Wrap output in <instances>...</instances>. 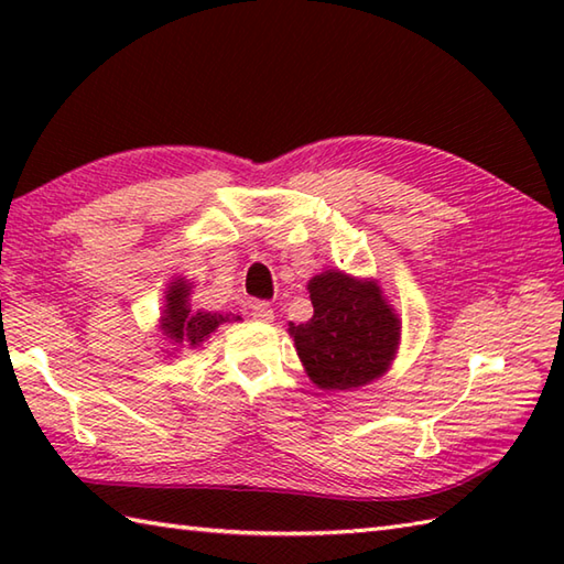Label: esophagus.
Wrapping results in <instances>:
<instances>
[{
  "label": "esophagus",
  "instance_id": "34e87169",
  "mask_svg": "<svg viewBox=\"0 0 564 564\" xmlns=\"http://www.w3.org/2000/svg\"><path fill=\"white\" fill-rule=\"evenodd\" d=\"M249 313L254 319H261V322H271L273 319V307L267 303V301H254L249 305Z\"/></svg>",
  "mask_w": 564,
  "mask_h": 564
}]
</instances>
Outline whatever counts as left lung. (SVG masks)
Masks as SVG:
<instances>
[{
  "mask_svg": "<svg viewBox=\"0 0 564 564\" xmlns=\"http://www.w3.org/2000/svg\"><path fill=\"white\" fill-rule=\"evenodd\" d=\"M307 291L315 315L289 329L307 376L322 390H351L376 380L400 341V319L378 285L325 271Z\"/></svg>",
  "mask_w": 564,
  "mask_h": 564,
  "instance_id": "8db88e82",
  "label": "left lung"
}]
</instances>
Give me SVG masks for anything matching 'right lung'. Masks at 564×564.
<instances>
[{
    "instance_id": "1",
    "label": "right lung",
    "mask_w": 564,
    "mask_h": 564,
    "mask_svg": "<svg viewBox=\"0 0 564 564\" xmlns=\"http://www.w3.org/2000/svg\"><path fill=\"white\" fill-rule=\"evenodd\" d=\"M188 289L191 285L182 279L174 281V285H170V291H166V310L162 317V329L166 339H172L176 344H186V346H198L210 332H215V327L230 319V315L194 313V310L188 307ZM232 319H239V315Z\"/></svg>"
}]
</instances>
